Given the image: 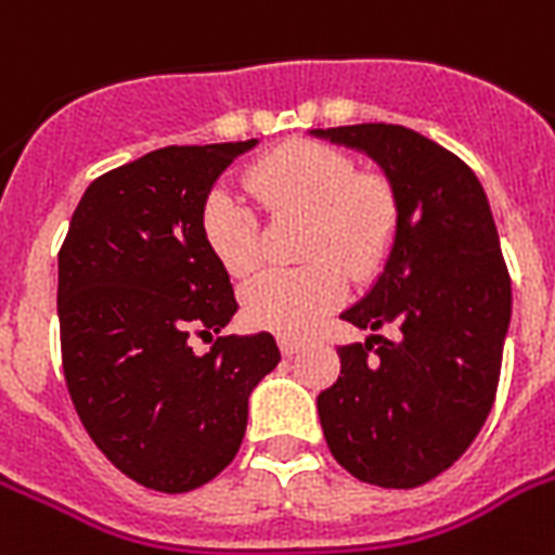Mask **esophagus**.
Returning a JSON list of instances; mask_svg holds the SVG:
<instances>
[{"mask_svg": "<svg viewBox=\"0 0 555 555\" xmlns=\"http://www.w3.org/2000/svg\"><path fill=\"white\" fill-rule=\"evenodd\" d=\"M302 348H305V343H299V339H294V337H279V351H282V354H285V357L299 354Z\"/></svg>", "mask_w": 555, "mask_h": 555, "instance_id": "obj_1", "label": "esophagus"}]
</instances>
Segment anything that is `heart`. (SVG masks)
<instances>
[{
  "mask_svg": "<svg viewBox=\"0 0 555 555\" xmlns=\"http://www.w3.org/2000/svg\"><path fill=\"white\" fill-rule=\"evenodd\" d=\"M247 190L270 216H305V259L296 270H264L242 294L256 328L302 337L343 302L346 274L371 276L395 238V201L374 178H357L354 160L325 143H287L247 172ZM201 233L230 276H247L261 259L259 218L238 195L216 190L201 209Z\"/></svg>",
  "mask_w": 555,
  "mask_h": 555,
  "instance_id": "heart-1",
  "label": "heart"
}]
</instances>
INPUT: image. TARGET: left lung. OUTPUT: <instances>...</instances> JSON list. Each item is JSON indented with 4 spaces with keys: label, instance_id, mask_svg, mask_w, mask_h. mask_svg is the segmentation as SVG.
Here are the masks:
<instances>
[{
    "label": "left lung",
    "instance_id": "obj_1",
    "mask_svg": "<svg viewBox=\"0 0 555 555\" xmlns=\"http://www.w3.org/2000/svg\"><path fill=\"white\" fill-rule=\"evenodd\" d=\"M369 155L395 198V238L343 320L371 331L337 351L317 397L331 455L374 487L412 490L464 455L495 400L513 313L509 273L481 181L429 138L391 124L311 129ZM388 324L396 337L373 331Z\"/></svg>",
    "mask_w": 555,
    "mask_h": 555
}]
</instances>
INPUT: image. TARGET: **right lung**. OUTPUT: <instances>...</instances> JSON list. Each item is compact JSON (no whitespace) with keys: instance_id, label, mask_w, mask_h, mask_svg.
<instances>
[{"instance_id":"1","label":"right lung","mask_w":555,"mask_h":555,"mask_svg":"<svg viewBox=\"0 0 555 555\" xmlns=\"http://www.w3.org/2000/svg\"><path fill=\"white\" fill-rule=\"evenodd\" d=\"M253 141L164 146L91 181L60 247L56 317L72 403L98 449L146 490L190 492L235 457L247 400L276 369L270 334L218 337L238 311L201 233L218 176Z\"/></svg>"}]
</instances>
